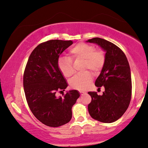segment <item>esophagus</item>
<instances>
[{
	"label": "esophagus",
	"mask_w": 148,
	"mask_h": 148,
	"mask_svg": "<svg viewBox=\"0 0 148 148\" xmlns=\"http://www.w3.org/2000/svg\"><path fill=\"white\" fill-rule=\"evenodd\" d=\"M79 92H80V93H81V95H84V93H84V92H82V91H79Z\"/></svg>",
	"instance_id": "obj_1"
}]
</instances>
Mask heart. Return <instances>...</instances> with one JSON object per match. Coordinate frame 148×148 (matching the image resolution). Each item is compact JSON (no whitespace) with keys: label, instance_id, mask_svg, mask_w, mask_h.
<instances>
[{"label":"heart","instance_id":"heart-1","mask_svg":"<svg viewBox=\"0 0 148 148\" xmlns=\"http://www.w3.org/2000/svg\"><path fill=\"white\" fill-rule=\"evenodd\" d=\"M77 59L84 60L83 70L88 69L95 73L103 67L106 56L102 50H95L93 45L84 42L77 44L69 51V57H62L58 60L59 69L65 77L69 78L74 74L72 61ZM92 74L86 71L82 74L75 76L69 83L72 88L85 90L92 82Z\"/></svg>","mask_w":148,"mask_h":148}]
</instances>
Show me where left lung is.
I'll return each mask as SVG.
<instances>
[{"mask_svg": "<svg viewBox=\"0 0 148 148\" xmlns=\"http://www.w3.org/2000/svg\"><path fill=\"white\" fill-rule=\"evenodd\" d=\"M86 42L97 44L106 52L104 65L95 83L97 87L104 86L105 91L102 95H98L95 92L88 93L92 97L88 106L89 114L97 121L112 123L121 117L130 104V65L123 51L113 43L99 37Z\"/></svg>", "mask_w": 148, "mask_h": 148, "instance_id": "obj_1", "label": "left lung"}]
</instances>
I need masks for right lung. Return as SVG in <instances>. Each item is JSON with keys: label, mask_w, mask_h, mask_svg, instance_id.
<instances>
[{"label": "right lung", "mask_w": 148, "mask_h": 148, "mask_svg": "<svg viewBox=\"0 0 148 148\" xmlns=\"http://www.w3.org/2000/svg\"><path fill=\"white\" fill-rule=\"evenodd\" d=\"M73 44L72 40H50L37 46L31 53L23 74V87L30 109L43 124L58 127L72 118V108L80 95L70 90L64 97H57L58 91H64L68 84L58 67L62 53Z\"/></svg>", "instance_id": "right-lung-1"}]
</instances>
